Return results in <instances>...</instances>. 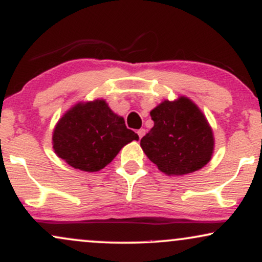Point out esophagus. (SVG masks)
<instances>
[{
	"label": "esophagus",
	"instance_id": "1",
	"mask_svg": "<svg viewBox=\"0 0 262 262\" xmlns=\"http://www.w3.org/2000/svg\"><path fill=\"white\" fill-rule=\"evenodd\" d=\"M137 133H138V135H139V138H140V139H141V138H143L144 135H145V129H143V128H141V129H139V130L137 132Z\"/></svg>",
	"mask_w": 262,
	"mask_h": 262
}]
</instances>
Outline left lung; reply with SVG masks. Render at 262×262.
Instances as JSON below:
<instances>
[{"label":"left lung","mask_w":262,"mask_h":262,"mask_svg":"<svg viewBox=\"0 0 262 262\" xmlns=\"http://www.w3.org/2000/svg\"><path fill=\"white\" fill-rule=\"evenodd\" d=\"M150 116L154 127L141 138L140 146L159 170L181 176L208 164L214 149L212 128L189 98L161 102Z\"/></svg>","instance_id":"obj_1"}]
</instances>
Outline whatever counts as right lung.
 Listing matches in <instances>:
<instances>
[{
	"label": "right lung",
	"instance_id": "obj_1",
	"mask_svg": "<svg viewBox=\"0 0 262 262\" xmlns=\"http://www.w3.org/2000/svg\"><path fill=\"white\" fill-rule=\"evenodd\" d=\"M139 137L125 127L104 100L77 103L60 118L53 149L70 166L96 172L107 166L123 146Z\"/></svg>",
	"mask_w": 262,
	"mask_h": 262
}]
</instances>
